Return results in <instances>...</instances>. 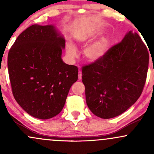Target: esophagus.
<instances>
[{
  "label": "esophagus",
  "mask_w": 154,
  "mask_h": 154,
  "mask_svg": "<svg viewBox=\"0 0 154 154\" xmlns=\"http://www.w3.org/2000/svg\"><path fill=\"white\" fill-rule=\"evenodd\" d=\"M79 75H78V79H82V71L81 70H79Z\"/></svg>",
  "instance_id": "1"
}]
</instances>
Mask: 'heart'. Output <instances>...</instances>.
Listing matches in <instances>:
<instances>
[{"instance_id":"heart-1","label":"heart","mask_w":154,"mask_h":154,"mask_svg":"<svg viewBox=\"0 0 154 154\" xmlns=\"http://www.w3.org/2000/svg\"><path fill=\"white\" fill-rule=\"evenodd\" d=\"M92 39L91 35H88L82 40V43H88ZM110 45V40L108 38H101L93 42L85 47L83 51L85 58L89 61H96L101 59L106 54ZM66 54L71 60H74L77 56V51L72 43H69L66 47Z\"/></svg>"}]
</instances>
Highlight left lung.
Returning a JSON list of instances; mask_svg holds the SVG:
<instances>
[{
    "instance_id": "8db88e82",
    "label": "left lung",
    "mask_w": 154,
    "mask_h": 154,
    "mask_svg": "<svg viewBox=\"0 0 154 154\" xmlns=\"http://www.w3.org/2000/svg\"><path fill=\"white\" fill-rule=\"evenodd\" d=\"M149 54L137 33L128 32L98 61L82 66L86 103L95 116L122 114L140 96L146 81Z\"/></svg>"
}]
</instances>
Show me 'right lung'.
Segmentation results:
<instances>
[{"label": "right lung", "instance_id": "right-lung-1", "mask_svg": "<svg viewBox=\"0 0 154 154\" xmlns=\"http://www.w3.org/2000/svg\"><path fill=\"white\" fill-rule=\"evenodd\" d=\"M65 40L53 25L34 24L10 48L8 69L12 93L29 115L40 119L61 112L78 68L61 59Z\"/></svg>", "mask_w": 154, "mask_h": 154}]
</instances>
